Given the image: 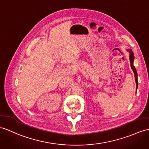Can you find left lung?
I'll list each match as a JSON object with an SVG mask.
<instances>
[{
  "label": "left lung",
  "mask_w": 149,
  "mask_h": 149,
  "mask_svg": "<svg viewBox=\"0 0 149 149\" xmlns=\"http://www.w3.org/2000/svg\"><path fill=\"white\" fill-rule=\"evenodd\" d=\"M128 51L130 52V64H131V67L134 72V74H135V81L136 84V90L138 88V79H137V72L135 66H133V61H134V54L131 50H128Z\"/></svg>",
  "instance_id": "left-lung-1"
}]
</instances>
